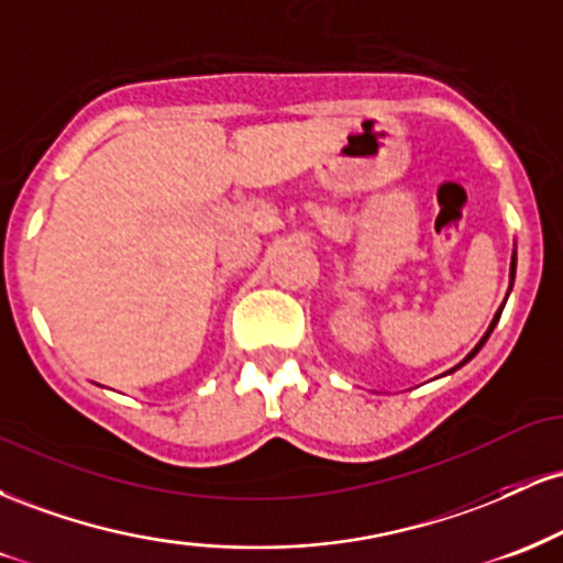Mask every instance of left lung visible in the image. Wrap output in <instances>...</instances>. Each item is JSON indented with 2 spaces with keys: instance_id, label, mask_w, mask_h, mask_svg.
<instances>
[{
  "instance_id": "obj_1",
  "label": "left lung",
  "mask_w": 563,
  "mask_h": 563,
  "mask_svg": "<svg viewBox=\"0 0 563 563\" xmlns=\"http://www.w3.org/2000/svg\"><path fill=\"white\" fill-rule=\"evenodd\" d=\"M514 273H516V251H514V260H510V283H514ZM500 312H503V309H500ZM500 312H497V314H495V320H493V325H489V331H487V333H484V339L479 341V344H476V349H474V352H471V354H468V357H466V360H463V363H461V365H466V363H468V360H471V357H474V354H476V352H479V349L484 346V341H487V339H489V333H493L495 322H497V320H500ZM461 365H457V367H461Z\"/></svg>"
}]
</instances>
